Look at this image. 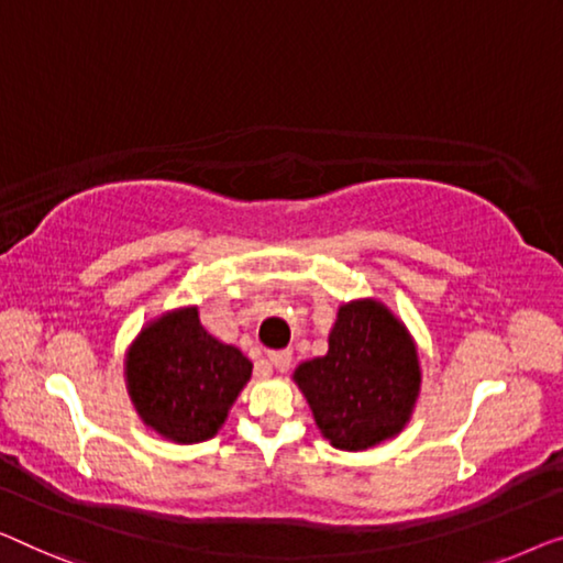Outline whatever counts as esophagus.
<instances>
[{
  "mask_svg": "<svg viewBox=\"0 0 563 563\" xmlns=\"http://www.w3.org/2000/svg\"><path fill=\"white\" fill-rule=\"evenodd\" d=\"M271 364H273L275 368H278L280 374L288 372L290 364H292V354H290V351H273V354H271Z\"/></svg>",
  "mask_w": 563,
  "mask_h": 563,
  "instance_id": "esophagus-1",
  "label": "esophagus"
}]
</instances>
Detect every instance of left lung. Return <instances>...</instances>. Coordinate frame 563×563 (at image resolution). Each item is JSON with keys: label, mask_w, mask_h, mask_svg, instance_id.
Segmentation results:
<instances>
[{"label": "left lung", "mask_w": 563, "mask_h": 563, "mask_svg": "<svg viewBox=\"0 0 563 563\" xmlns=\"http://www.w3.org/2000/svg\"><path fill=\"white\" fill-rule=\"evenodd\" d=\"M316 427L335 450H368L394 440L412 419L422 366L412 333L376 298L339 306L329 354L292 372Z\"/></svg>", "instance_id": "1"}]
</instances>
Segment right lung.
<instances>
[{
    "label": "right lung",
    "instance_id": "1",
    "mask_svg": "<svg viewBox=\"0 0 563 563\" xmlns=\"http://www.w3.org/2000/svg\"><path fill=\"white\" fill-rule=\"evenodd\" d=\"M123 376L131 405L151 432L197 444L222 430L253 376V362L214 339L197 306H181L144 323L125 351Z\"/></svg>",
    "mask_w": 563,
    "mask_h": 563
}]
</instances>
